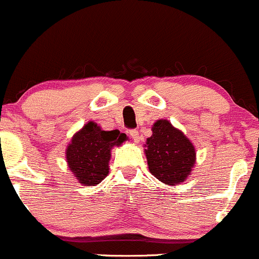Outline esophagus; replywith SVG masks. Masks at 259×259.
Instances as JSON below:
<instances>
[{"label":"esophagus","mask_w":259,"mask_h":259,"mask_svg":"<svg viewBox=\"0 0 259 259\" xmlns=\"http://www.w3.org/2000/svg\"><path fill=\"white\" fill-rule=\"evenodd\" d=\"M128 135H130V137L136 142V143H137V142L140 141V133H138L137 130H130Z\"/></svg>","instance_id":"esophagus-1"}]
</instances>
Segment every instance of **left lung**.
<instances>
[{
	"mask_svg": "<svg viewBox=\"0 0 259 259\" xmlns=\"http://www.w3.org/2000/svg\"><path fill=\"white\" fill-rule=\"evenodd\" d=\"M152 131L146 146L151 173L164 184L177 185L184 182L195 164L193 143L166 119L155 122Z\"/></svg>",
	"mask_w": 259,
	"mask_h": 259,
	"instance_id": "left-lung-1",
	"label": "left lung"
}]
</instances>
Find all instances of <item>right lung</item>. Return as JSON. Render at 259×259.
<instances>
[{
  "instance_id": "1",
  "label": "right lung",
  "mask_w": 259,
  "mask_h": 259,
  "mask_svg": "<svg viewBox=\"0 0 259 259\" xmlns=\"http://www.w3.org/2000/svg\"><path fill=\"white\" fill-rule=\"evenodd\" d=\"M126 138L118 130L102 131L95 122L85 124L66 149L68 165L80 184L96 185L106 178L111 149Z\"/></svg>"
}]
</instances>
